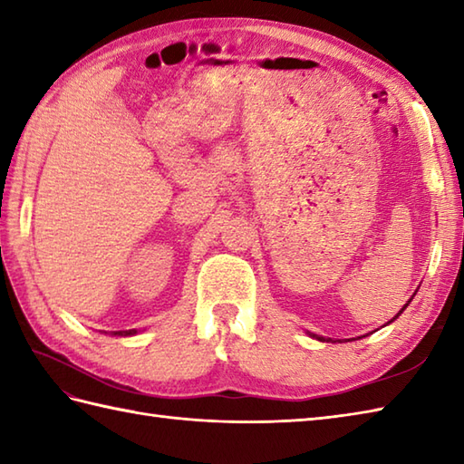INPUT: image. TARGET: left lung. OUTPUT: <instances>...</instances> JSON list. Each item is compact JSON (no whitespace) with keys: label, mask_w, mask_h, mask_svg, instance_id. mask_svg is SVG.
<instances>
[{"label":"left lung","mask_w":464,"mask_h":464,"mask_svg":"<svg viewBox=\"0 0 464 464\" xmlns=\"http://www.w3.org/2000/svg\"><path fill=\"white\" fill-rule=\"evenodd\" d=\"M417 291H419V289H415V293H412V297H415V295H417ZM412 297H411V299H409V301H407L405 304H402V307L399 309V313L395 314V317H391V319H389L387 323H384V324H382V327H387V324H389V323H392V321H395V319L399 317V314H401L402 311H405V309L409 307V303L412 301ZM374 331H379V329H374ZM374 331H369V333H364V334H359V337H353V339H331V337H323V334H317V333H311V331H309V334H311V337H314V339H319V341H333V343H344V341H354V339H362V337H367V334H371V333H374Z\"/></svg>","instance_id":"obj_1"}]
</instances>
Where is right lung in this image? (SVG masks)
<instances>
[{"label":"right lung","instance_id":"right-lung-1","mask_svg":"<svg viewBox=\"0 0 464 464\" xmlns=\"http://www.w3.org/2000/svg\"><path fill=\"white\" fill-rule=\"evenodd\" d=\"M105 333V331H103ZM137 329H130V331H111V334H117V337H130V334H135Z\"/></svg>","mask_w":464,"mask_h":464}]
</instances>
